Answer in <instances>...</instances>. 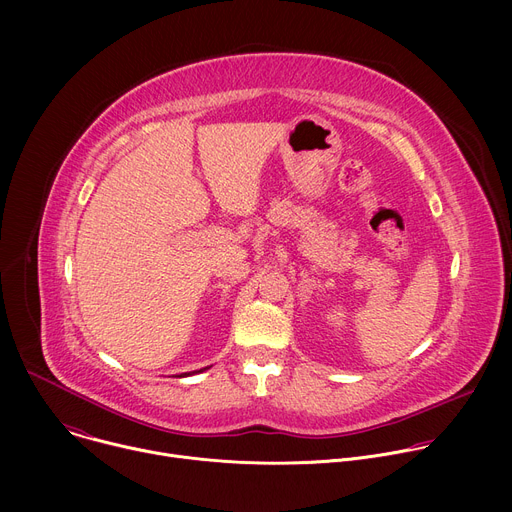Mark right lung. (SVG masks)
<instances>
[{
  "instance_id": "1",
  "label": "right lung",
  "mask_w": 512,
  "mask_h": 512,
  "mask_svg": "<svg viewBox=\"0 0 512 512\" xmlns=\"http://www.w3.org/2000/svg\"><path fill=\"white\" fill-rule=\"evenodd\" d=\"M206 369H208V367H206ZM184 375H186V373H184Z\"/></svg>"
}]
</instances>
